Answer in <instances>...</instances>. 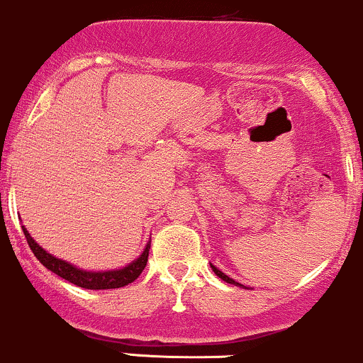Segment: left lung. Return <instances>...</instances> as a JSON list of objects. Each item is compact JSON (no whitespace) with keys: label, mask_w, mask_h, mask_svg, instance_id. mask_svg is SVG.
Listing matches in <instances>:
<instances>
[{"label":"left lung","mask_w":363,"mask_h":363,"mask_svg":"<svg viewBox=\"0 0 363 363\" xmlns=\"http://www.w3.org/2000/svg\"><path fill=\"white\" fill-rule=\"evenodd\" d=\"M212 267V270H214V274L219 277L220 280H224V282H228V284H233V285H238V287H245V285H241V284H238V282H234V280L231 279V277H228L225 274H223V272L219 270V268L217 267H214V265H211Z\"/></svg>","instance_id":"left-lung-1"}]
</instances>
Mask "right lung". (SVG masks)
<instances>
[{
    "label": "right lung",
    "mask_w": 363,
    "mask_h": 363,
    "mask_svg": "<svg viewBox=\"0 0 363 363\" xmlns=\"http://www.w3.org/2000/svg\"><path fill=\"white\" fill-rule=\"evenodd\" d=\"M23 229L25 238H27V242L30 250L33 251L38 262L44 265L47 270L54 272L55 275L62 277L67 282L78 285V287L83 289H91V291H105V289H118L123 287V285H129L134 282L138 277L143 274V270L146 268L147 257H149V248H151V242H147L146 248H144L143 253L138 259L129 263L127 267L118 268V270H108V272H86L81 270V268L71 265V263L64 262L61 258H55L54 255L47 253L44 248L37 245L35 240L30 236L25 225H21Z\"/></svg>",
    "instance_id": "obj_1"
}]
</instances>
